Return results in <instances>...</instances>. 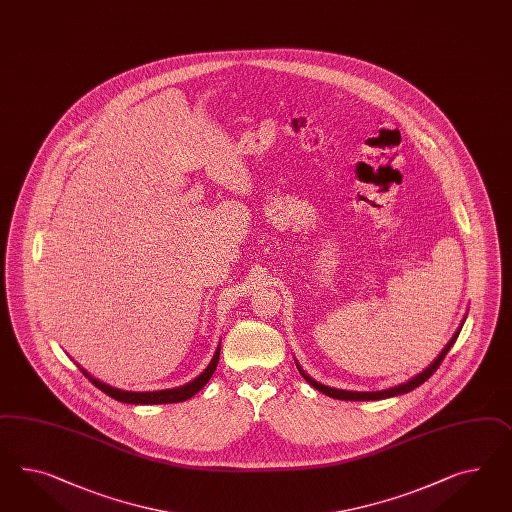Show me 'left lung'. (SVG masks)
I'll list each match as a JSON object with an SVG mask.
<instances>
[{
  "label": "left lung",
  "instance_id": "obj_1",
  "mask_svg": "<svg viewBox=\"0 0 512 512\" xmlns=\"http://www.w3.org/2000/svg\"><path fill=\"white\" fill-rule=\"evenodd\" d=\"M460 328H462V326H460ZM460 328H458L455 335L451 337V341L445 345V348L440 352V356H438L436 360L432 361L423 373L417 374V376H414L412 380H408L406 384L389 387V389H382V391H346V389H335V387L324 386V384H320L317 380H313L309 374H305L298 363H296V365H298V371H300V374L304 376L305 380H307L311 386L318 389V391H322L324 395L332 397V399H339V401H380V399H389V397H395V395L408 393V391H412L415 387L421 386L423 382H427L430 376L436 373V369L442 365L443 358L447 356V352L451 350V346L455 345L456 337H458V333H460Z\"/></svg>",
  "mask_w": 512,
  "mask_h": 512
}]
</instances>
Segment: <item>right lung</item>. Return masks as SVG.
I'll use <instances>...</instances> for the list:
<instances>
[{
    "mask_svg": "<svg viewBox=\"0 0 512 512\" xmlns=\"http://www.w3.org/2000/svg\"><path fill=\"white\" fill-rule=\"evenodd\" d=\"M218 361H220V346H218L214 358L208 363L207 369L199 374L195 380L188 382L186 386L162 389V391H125V389H117V387H111L108 384H104V382H100L95 376H91L85 369H82L80 365L78 367L89 378V382L93 386H97L100 391H104L106 395H110L111 399H115V401L128 402V404H171V402L188 401V399L194 397L197 391H201L203 387L207 386L210 376L214 374L216 367H218Z\"/></svg>",
    "mask_w": 512,
    "mask_h": 512,
    "instance_id": "1",
    "label": "right lung"
}]
</instances>
